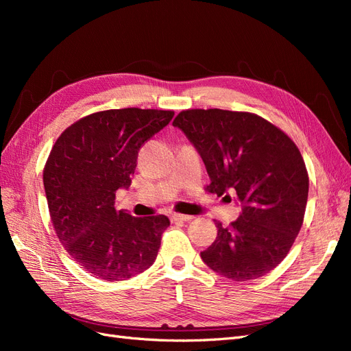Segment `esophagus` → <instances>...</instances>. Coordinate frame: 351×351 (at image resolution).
Listing matches in <instances>:
<instances>
[{
  "label": "esophagus",
  "mask_w": 351,
  "mask_h": 351,
  "mask_svg": "<svg viewBox=\"0 0 351 351\" xmlns=\"http://www.w3.org/2000/svg\"><path fill=\"white\" fill-rule=\"evenodd\" d=\"M192 215H184V214H173L171 221H192Z\"/></svg>",
  "instance_id": "esophagus-1"
}]
</instances>
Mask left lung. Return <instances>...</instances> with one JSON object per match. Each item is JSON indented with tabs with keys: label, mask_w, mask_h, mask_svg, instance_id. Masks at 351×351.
I'll return each instance as SVG.
<instances>
[{
	"label": "left lung",
	"mask_w": 351,
	"mask_h": 351,
	"mask_svg": "<svg viewBox=\"0 0 351 351\" xmlns=\"http://www.w3.org/2000/svg\"><path fill=\"white\" fill-rule=\"evenodd\" d=\"M202 156L208 192L234 193L240 217L200 258L219 275L247 281L272 271L290 252L303 224L309 176L295 143L277 125L252 112L186 110L173 121Z\"/></svg>",
	"instance_id": "8db88e82"
}]
</instances>
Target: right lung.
Wrapping results in <instances>:
<instances>
[{
    "label": "right lung",
    "mask_w": 351,
    "mask_h": 351,
    "mask_svg": "<svg viewBox=\"0 0 351 351\" xmlns=\"http://www.w3.org/2000/svg\"><path fill=\"white\" fill-rule=\"evenodd\" d=\"M174 111L123 108L93 112L61 133L44 168L57 237L93 277L123 281L155 262L165 215L132 217L115 209V192L132 184L142 145Z\"/></svg>",
    "instance_id": "obj_1"
}]
</instances>
